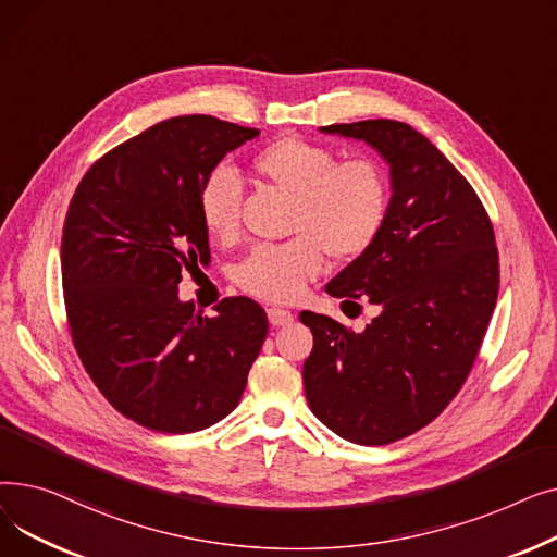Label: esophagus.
Masks as SVG:
<instances>
[{"label": "esophagus", "instance_id": "obj_1", "mask_svg": "<svg viewBox=\"0 0 557 557\" xmlns=\"http://www.w3.org/2000/svg\"><path fill=\"white\" fill-rule=\"evenodd\" d=\"M269 323H271L273 327L290 325V323H294V313L286 311V309H280V307H271V309H269Z\"/></svg>", "mask_w": 557, "mask_h": 557}]
</instances>
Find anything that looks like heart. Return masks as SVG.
<instances>
[{
    "mask_svg": "<svg viewBox=\"0 0 557 557\" xmlns=\"http://www.w3.org/2000/svg\"><path fill=\"white\" fill-rule=\"evenodd\" d=\"M267 183L286 191L296 208L290 232L305 234L282 246L255 248L237 271L252 296L284 302L298 298L307 280L323 269V250L334 259H355L376 239L388 210V189L379 166L338 158L325 146L300 137H277L252 158ZM242 183L227 166H216L198 194L202 227L216 239L237 232Z\"/></svg>",
    "mask_w": 557,
    "mask_h": 557,
    "instance_id": "heart-1",
    "label": "heart"
}]
</instances>
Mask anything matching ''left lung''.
I'll return each mask as SVG.
<instances>
[{
	"mask_svg": "<svg viewBox=\"0 0 557 557\" xmlns=\"http://www.w3.org/2000/svg\"><path fill=\"white\" fill-rule=\"evenodd\" d=\"M318 131L374 149L388 166L391 198L374 244L325 286L334 298L370 300L379 313L363 332L300 313L313 334L305 395L345 441L388 445L441 416L474 366L499 294L494 232L472 185L408 124Z\"/></svg>",
	"mask_w": 557,
	"mask_h": 557,
	"instance_id": "8db88e82",
	"label": "left lung"
}]
</instances>
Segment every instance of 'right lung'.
Here are the masks:
<instances>
[{"mask_svg": "<svg viewBox=\"0 0 557 557\" xmlns=\"http://www.w3.org/2000/svg\"><path fill=\"white\" fill-rule=\"evenodd\" d=\"M257 128L185 114L124 141L83 175L70 202L61 269L76 352L103 397L133 422L191 433L230 416L269 332L255 300L196 313L183 271L210 261L198 194Z\"/></svg>", "mask_w": 557, "mask_h": 557, "instance_id": "obj_1", "label": "right lung"}]
</instances>
